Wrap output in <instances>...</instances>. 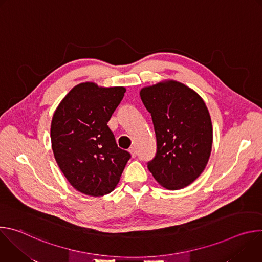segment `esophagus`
<instances>
[{
  "mask_svg": "<svg viewBox=\"0 0 262 262\" xmlns=\"http://www.w3.org/2000/svg\"><path fill=\"white\" fill-rule=\"evenodd\" d=\"M129 152H130V155H132L133 158H136V157H137V151H136V148H135V147H130Z\"/></svg>",
  "mask_w": 262,
  "mask_h": 262,
  "instance_id": "1",
  "label": "esophagus"
}]
</instances>
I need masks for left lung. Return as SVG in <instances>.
<instances>
[{"instance_id": "8db88e82", "label": "left lung", "mask_w": 262, "mask_h": 262, "mask_svg": "<svg viewBox=\"0 0 262 262\" xmlns=\"http://www.w3.org/2000/svg\"><path fill=\"white\" fill-rule=\"evenodd\" d=\"M151 114L156 157L147 163L156 180L168 190H180L205 169L212 145V125L203 99L176 81L161 82L140 91Z\"/></svg>"}]
</instances>
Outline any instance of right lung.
<instances>
[{
	"instance_id": "obj_1",
	"label": "right lung",
	"mask_w": 262,
	"mask_h": 262,
	"mask_svg": "<svg viewBox=\"0 0 262 262\" xmlns=\"http://www.w3.org/2000/svg\"><path fill=\"white\" fill-rule=\"evenodd\" d=\"M125 91L124 87L82 83L55 111L51 140L56 162L69 183L83 194L97 197L111 193L130 159L107 126Z\"/></svg>"
}]
</instances>
